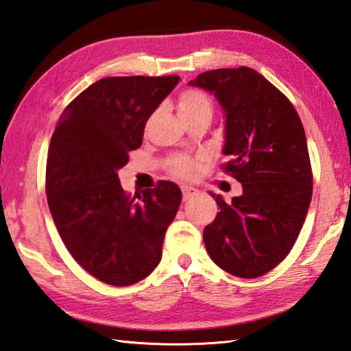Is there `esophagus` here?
Returning <instances> with one entry per match:
<instances>
[{"label":"esophagus","instance_id":"esophagus-1","mask_svg":"<svg viewBox=\"0 0 351 351\" xmlns=\"http://www.w3.org/2000/svg\"><path fill=\"white\" fill-rule=\"evenodd\" d=\"M181 190H182V199L184 200H189L191 197H195L197 193H199V190H196L195 187H187V185H184V187H181Z\"/></svg>","mask_w":351,"mask_h":351}]
</instances>
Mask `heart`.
I'll return each mask as SVG.
<instances>
[{
  "label": "heart",
  "instance_id": "1",
  "mask_svg": "<svg viewBox=\"0 0 351 351\" xmlns=\"http://www.w3.org/2000/svg\"><path fill=\"white\" fill-rule=\"evenodd\" d=\"M178 113H180L182 121H187L191 117H197L202 114H213V104L210 98L200 90L189 88L180 95L178 98ZM169 169L171 173L182 180H191L199 171L197 160L191 158L187 155H176L169 162Z\"/></svg>",
  "mask_w": 351,
  "mask_h": 351
}]
</instances>
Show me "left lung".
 <instances>
[{"mask_svg": "<svg viewBox=\"0 0 351 351\" xmlns=\"http://www.w3.org/2000/svg\"><path fill=\"white\" fill-rule=\"evenodd\" d=\"M189 86L204 88L225 113L223 170L241 182L243 195L219 205L204 229L208 255L237 278H258L293 249L312 199L306 136L293 104L255 69H214Z\"/></svg>", "mask_w": 351, "mask_h": 351, "instance_id": "8db88e82", "label": "left lung"}]
</instances>
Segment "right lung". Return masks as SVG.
I'll return each mask as SVG.
<instances>
[{"mask_svg":"<svg viewBox=\"0 0 351 351\" xmlns=\"http://www.w3.org/2000/svg\"><path fill=\"white\" fill-rule=\"evenodd\" d=\"M180 77H108L81 92L58 121L47 161V197L73 259L96 279L128 287L160 264L181 205L170 181L130 196L117 171L140 147L147 119Z\"/></svg>","mask_w":351,"mask_h":351,"instance_id":"add662e5","label":"right lung"}]
</instances>
